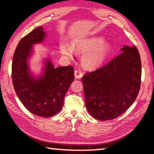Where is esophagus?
Segmentation results:
<instances>
[{"instance_id": "34e87169", "label": "esophagus", "mask_w": 154, "mask_h": 154, "mask_svg": "<svg viewBox=\"0 0 154 154\" xmlns=\"http://www.w3.org/2000/svg\"><path fill=\"white\" fill-rule=\"evenodd\" d=\"M83 76V72L80 70H75V77L77 79H80Z\"/></svg>"}]
</instances>
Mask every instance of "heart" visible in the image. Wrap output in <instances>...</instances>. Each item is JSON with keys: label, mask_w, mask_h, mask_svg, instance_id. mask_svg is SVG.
Masks as SVG:
<instances>
[{"label": "heart", "mask_w": 154, "mask_h": 154, "mask_svg": "<svg viewBox=\"0 0 154 154\" xmlns=\"http://www.w3.org/2000/svg\"><path fill=\"white\" fill-rule=\"evenodd\" d=\"M72 48L82 56V65L86 69H96L102 65L107 58L111 50V46L105 42L102 36H92L79 38L72 43V48L66 43L60 45V51L64 56L71 58L73 54Z\"/></svg>", "instance_id": "obj_1"}]
</instances>
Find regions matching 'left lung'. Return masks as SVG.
<instances>
[{
  "mask_svg": "<svg viewBox=\"0 0 154 154\" xmlns=\"http://www.w3.org/2000/svg\"><path fill=\"white\" fill-rule=\"evenodd\" d=\"M122 53L105 66L82 78L85 103L98 120L116 119L131 106L139 94L141 61L135 46L125 45Z\"/></svg>",
  "mask_w": 154,
  "mask_h": 154,
  "instance_id": "8db88e82",
  "label": "left lung"
}]
</instances>
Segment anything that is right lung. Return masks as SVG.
Returning a JSON list of instances; mask_svg holds the SVG:
<instances>
[{
    "label": "right lung",
    "instance_id": "obj_1",
    "mask_svg": "<svg viewBox=\"0 0 154 154\" xmlns=\"http://www.w3.org/2000/svg\"><path fill=\"white\" fill-rule=\"evenodd\" d=\"M44 28L31 31L18 43L12 62V82L15 93L30 113L48 118L58 113L63 106L64 96L74 81L72 66L54 68L49 59L45 61L42 75L35 77L29 71L28 60L32 45L45 38Z\"/></svg>",
    "mask_w": 154,
    "mask_h": 154
}]
</instances>
